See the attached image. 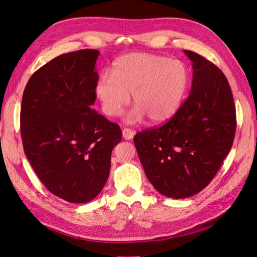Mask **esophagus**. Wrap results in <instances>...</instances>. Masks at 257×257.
<instances>
[{
	"instance_id": "obj_1",
	"label": "esophagus",
	"mask_w": 257,
	"mask_h": 257,
	"mask_svg": "<svg viewBox=\"0 0 257 257\" xmlns=\"http://www.w3.org/2000/svg\"><path fill=\"white\" fill-rule=\"evenodd\" d=\"M122 136L124 139H126V141H131V139L135 136V132L132 131L131 128H123Z\"/></svg>"
}]
</instances>
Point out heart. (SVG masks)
Listing matches in <instances>:
<instances>
[{
  "label": "heart",
  "mask_w": 257,
  "mask_h": 257,
  "mask_svg": "<svg viewBox=\"0 0 257 257\" xmlns=\"http://www.w3.org/2000/svg\"><path fill=\"white\" fill-rule=\"evenodd\" d=\"M189 87V71L179 60L157 54L136 52L122 56L112 66V75L103 73L95 93L104 112L109 116L122 113L133 94L136 106L127 116L128 123H164L180 109Z\"/></svg>",
  "instance_id": "1"
}]
</instances>
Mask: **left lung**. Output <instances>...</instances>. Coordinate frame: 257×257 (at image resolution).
Returning a JSON list of instances; mask_svg holds the SVG:
<instances>
[{
    "label": "left lung",
    "mask_w": 257,
    "mask_h": 257,
    "mask_svg": "<svg viewBox=\"0 0 257 257\" xmlns=\"http://www.w3.org/2000/svg\"><path fill=\"white\" fill-rule=\"evenodd\" d=\"M183 52L193 68L189 97L164 125L134 137L148 180L162 195L176 199L195 195L210 183L229 153L236 132L226 77L199 54Z\"/></svg>",
    "instance_id": "obj_1"
}]
</instances>
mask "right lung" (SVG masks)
Wrapping results in <instances>:
<instances>
[{
	"label": "right lung",
	"instance_id": "1",
	"mask_svg": "<svg viewBox=\"0 0 257 257\" xmlns=\"http://www.w3.org/2000/svg\"><path fill=\"white\" fill-rule=\"evenodd\" d=\"M99 51L62 54L42 66L23 92L20 130L23 149L42 183L68 203L94 199L109 177L120 126L92 105Z\"/></svg>",
	"mask_w": 257,
	"mask_h": 257
}]
</instances>
